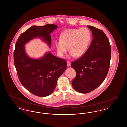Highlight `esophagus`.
Listing matches in <instances>:
<instances>
[{
	"mask_svg": "<svg viewBox=\"0 0 127 127\" xmlns=\"http://www.w3.org/2000/svg\"><path fill=\"white\" fill-rule=\"evenodd\" d=\"M66 64H67V66H71V63H70V61H67L66 62Z\"/></svg>",
	"mask_w": 127,
	"mask_h": 127,
	"instance_id": "esophagus-1",
	"label": "esophagus"
}]
</instances>
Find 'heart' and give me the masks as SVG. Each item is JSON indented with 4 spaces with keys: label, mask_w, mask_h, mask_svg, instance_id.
Listing matches in <instances>:
<instances>
[{
    "label": "heart",
    "mask_w": 127,
    "mask_h": 127,
    "mask_svg": "<svg viewBox=\"0 0 127 127\" xmlns=\"http://www.w3.org/2000/svg\"><path fill=\"white\" fill-rule=\"evenodd\" d=\"M91 40V34L87 28L66 30L61 34L60 40L55 42L57 54L63 57L68 47L70 57H80L88 50Z\"/></svg>",
    "instance_id": "b5f03b06"
}]
</instances>
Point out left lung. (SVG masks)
<instances>
[{"instance_id":"1","label":"left lung","mask_w":127,"mask_h":127,"mask_svg":"<svg viewBox=\"0 0 127 127\" xmlns=\"http://www.w3.org/2000/svg\"><path fill=\"white\" fill-rule=\"evenodd\" d=\"M87 27L93 36L91 45L84 54L71 64L76 72L73 87L84 94L95 90L102 83L109 71L111 59V47L105 34L93 26Z\"/></svg>"}]
</instances>
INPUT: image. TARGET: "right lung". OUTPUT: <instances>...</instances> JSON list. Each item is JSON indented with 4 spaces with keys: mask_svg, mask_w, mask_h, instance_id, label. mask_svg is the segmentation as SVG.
I'll return each instance as SVG.
<instances>
[{
    "mask_svg": "<svg viewBox=\"0 0 127 127\" xmlns=\"http://www.w3.org/2000/svg\"><path fill=\"white\" fill-rule=\"evenodd\" d=\"M57 28L54 24L33 26L20 35L16 44L14 59L18 78L24 87L37 96L46 97L52 93L58 79L66 69V62L50 51L38 59L31 58L26 52L25 45L39 38L50 48V34Z\"/></svg>",
    "mask_w": 127,
    "mask_h": 127,
    "instance_id": "right-lung-1",
    "label": "right lung"
}]
</instances>
